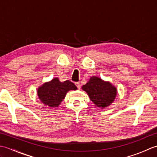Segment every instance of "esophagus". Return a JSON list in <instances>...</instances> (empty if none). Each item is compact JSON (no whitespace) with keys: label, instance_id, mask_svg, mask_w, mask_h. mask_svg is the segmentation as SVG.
Masks as SVG:
<instances>
[{"label":"esophagus","instance_id":"obj_1","mask_svg":"<svg viewBox=\"0 0 157 157\" xmlns=\"http://www.w3.org/2000/svg\"><path fill=\"white\" fill-rule=\"evenodd\" d=\"M75 86H77V88H78V89H80V88H81L80 83H79V82H76L75 83Z\"/></svg>","mask_w":157,"mask_h":157}]
</instances>
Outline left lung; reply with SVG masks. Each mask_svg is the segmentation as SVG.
Masks as SVG:
<instances>
[{"label":"left lung","mask_w":157,"mask_h":157,"mask_svg":"<svg viewBox=\"0 0 157 157\" xmlns=\"http://www.w3.org/2000/svg\"><path fill=\"white\" fill-rule=\"evenodd\" d=\"M82 88L96 106L101 109L111 105L117 93L116 88L109 82L103 81L96 76L91 77Z\"/></svg>","instance_id":"1"}]
</instances>
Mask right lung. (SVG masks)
I'll return each mask as SVG.
<instances>
[{
  "label": "right lung",
  "instance_id": "1",
  "mask_svg": "<svg viewBox=\"0 0 157 157\" xmlns=\"http://www.w3.org/2000/svg\"><path fill=\"white\" fill-rule=\"evenodd\" d=\"M77 89L75 85L69 80L61 82L58 78H55L51 82H46L40 86L37 94L39 99L44 105L57 107L68 91L76 90Z\"/></svg>",
  "mask_w": 157,
  "mask_h": 157
}]
</instances>
